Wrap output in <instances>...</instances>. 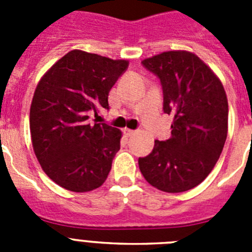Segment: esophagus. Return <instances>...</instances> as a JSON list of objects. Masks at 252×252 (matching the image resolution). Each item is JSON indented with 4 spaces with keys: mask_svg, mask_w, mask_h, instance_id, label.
I'll return each mask as SVG.
<instances>
[{
    "mask_svg": "<svg viewBox=\"0 0 252 252\" xmlns=\"http://www.w3.org/2000/svg\"><path fill=\"white\" fill-rule=\"evenodd\" d=\"M135 132H136V131L135 130H130V128H124V133L125 135H126V136H132V135H135Z\"/></svg>",
    "mask_w": 252,
    "mask_h": 252,
    "instance_id": "34e87169",
    "label": "esophagus"
}]
</instances>
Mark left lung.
I'll list each match as a JSON object with an SVG mask.
<instances>
[{"label": "left lung", "instance_id": "8db88e82", "mask_svg": "<svg viewBox=\"0 0 252 252\" xmlns=\"http://www.w3.org/2000/svg\"><path fill=\"white\" fill-rule=\"evenodd\" d=\"M141 63L159 77L162 110L174 119L170 139L157 140L148 157L139 158V168L159 190L186 192L201 184L220 159L228 130L226 92L212 69L190 51H165Z\"/></svg>", "mask_w": 252, "mask_h": 252}]
</instances>
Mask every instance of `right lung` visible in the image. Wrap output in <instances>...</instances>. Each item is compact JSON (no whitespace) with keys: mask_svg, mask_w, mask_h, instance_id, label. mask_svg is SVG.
Masks as SVG:
<instances>
[{"mask_svg":"<svg viewBox=\"0 0 252 252\" xmlns=\"http://www.w3.org/2000/svg\"><path fill=\"white\" fill-rule=\"evenodd\" d=\"M127 66V60L75 49L37 83L31 141L45 174L62 188L90 192L107 179L122 132L107 124L91 125L88 112L108 108V93Z\"/></svg>","mask_w":252,"mask_h":252,"instance_id":"add662e5","label":"right lung"}]
</instances>
